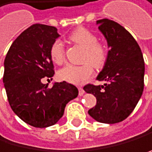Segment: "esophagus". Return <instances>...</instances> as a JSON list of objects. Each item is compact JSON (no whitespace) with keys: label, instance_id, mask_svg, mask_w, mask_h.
I'll list each match as a JSON object with an SVG mask.
<instances>
[{"label":"esophagus","instance_id":"esophagus-1","mask_svg":"<svg viewBox=\"0 0 152 152\" xmlns=\"http://www.w3.org/2000/svg\"><path fill=\"white\" fill-rule=\"evenodd\" d=\"M78 90H79V96H83V94H85V90L82 88V87H79L78 88Z\"/></svg>","mask_w":152,"mask_h":152}]
</instances>
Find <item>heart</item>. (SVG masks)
Returning a JSON list of instances; mask_svg holds the SVG:
<instances>
[{
	"mask_svg": "<svg viewBox=\"0 0 152 152\" xmlns=\"http://www.w3.org/2000/svg\"><path fill=\"white\" fill-rule=\"evenodd\" d=\"M72 42L83 49L82 62L83 64L66 65L58 72V77L62 81L73 85H83L93 75V67L102 69L108 57V49L102 42L98 41L96 34L85 27L74 30L69 36ZM50 54L54 63L61 65L65 61V46L62 40L56 39L50 49ZM92 66H91V65Z\"/></svg>",
	"mask_w": 152,
	"mask_h": 152,
	"instance_id": "1",
	"label": "heart"
}]
</instances>
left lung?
I'll return each instance as SVG.
<instances>
[{
    "label": "left lung",
    "mask_w": 152,
    "mask_h": 152,
    "mask_svg": "<svg viewBox=\"0 0 152 152\" xmlns=\"http://www.w3.org/2000/svg\"><path fill=\"white\" fill-rule=\"evenodd\" d=\"M97 23L110 48L106 63L97 77L106 83L86 85L83 90L97 99L88 114L99 122L114 124L128 118L139 102L144 90L145 62L139 45L123 26L107 18Z\"/></svg>",
    "instance_id": "obj_1"
}]
</instances>
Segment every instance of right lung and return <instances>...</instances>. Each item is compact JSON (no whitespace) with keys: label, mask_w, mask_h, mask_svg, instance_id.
<instances>
[{"label":"right lung","mask_w":152,"mask_h":152,"mask_svg":"<svg viewBox=\"0 0 152 152\" xmlns=\"http://www.w3.org/2000/svg\"><path fill=\"white\" fill-rule=\"evenodd\" d=\"M58 37L55 27L34 24L15 39L4 59L2 80L8 102L18 118L36 128L54 125L79 93L65 81L51 88L42 83L54 75L50 49Z\"/></svg>","instance_id":"obj_1"}]
</instances>
